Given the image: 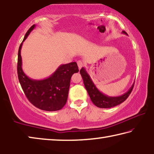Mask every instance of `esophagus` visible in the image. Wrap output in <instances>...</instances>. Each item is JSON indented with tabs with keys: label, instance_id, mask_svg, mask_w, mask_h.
Listing matches in <instances>:
<instances>
[{
	"label": "esophagus",
	"instance_id": "obj_1",
	"mask_svg": "<svg viewBox=\"0 0 154 154\" xmlns=\"http://www.w3.org/2000/svg\"><path fill=\"white\" fill-rule=\"evenodd\" d=\"M77 64H78V66H79V69H81V68L84 66V63H83V62L82 61V60H78Z\"/></svg>",
	"mask_w": 154,
	"mask_h": 154
}]
</instances>
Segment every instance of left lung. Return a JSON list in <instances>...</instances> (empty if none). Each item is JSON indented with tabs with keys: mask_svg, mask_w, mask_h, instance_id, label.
Segmentation results:
<instances>
[{
	"mask_svg": "<svg viewBox=\"0 0 154 154\" xmlns=\"http://www.w3.org/2000/svg\"><path fill=\"white\" fill-rule=\"evenodd\" d=\"M123 33L127 34L125 31H123ZM80 73L82 75V78L84 82L85 87L87 91L88 94L92 102L97 107L102 108H108L116 106L122 104V102L127 99L130 94L132 92L134 87V83L132 85L130 89L128 91L124 94L118 97H109L107 96L102 93H101L99 90L95 87L94 83L93 82L92 80L91 79L89 75L87 74L85 68H82L80 70Z\"/></svg>",
	"mask_w": 154,
	"mask_h": 154,
	"instance_id": "left-lung-1",
	"label": "left lung"
}]
</instances>
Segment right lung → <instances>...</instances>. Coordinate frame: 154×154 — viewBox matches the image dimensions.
I'll return each instance as SVG.
<instances>
[{
	"instance_id": "obj_1",
	"label": "right lung",
	"mask_w": 154,
	"mask_h": 154,
	"mask_svg": "<svg viewBox=\"0 0 154 154\" xmlns=\"http://www.w3.org/2000/svg\"><path fill=\"white\" fill-rule=\"evenodd\" d=\"M35 27L33 24L29 29L19 47L17 76L25 95L32 105L46 111H56L61 109L66 104L72 75L79 72V69L76 63L72 62L60 65L48 79L37 80L28 77L22 68L20 50L22 43Z\"/></svg>"
}]
</instances>
